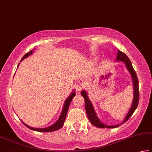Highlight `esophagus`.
<instances>
[{
	"label": "esophagus",
	"instance_id": "34e87169",
	"mask_svg": "<svg viewBox=\"0 0 152 152\" xmlns=\"http://www.w3.org/2000/svg\"><path fill=\"white\" fill-rule=\"evenodd\" d=\"M75 90L77 92H79L83 88V84L81 82H78L75 84Z\"/></svg>",
	"mask_w": 152,
	"mask_h": 152
}]
</instances>
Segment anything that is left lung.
I'll list each match as a JSON object with an SVG mask.
<instances>
[{"label":"left lung","instance_id":"left-lung-1","mask_svg":"<svg viewBox=\"0 0 152 152\" xmlns=\"http://www.w3.org/2000/svg\"><path fill=\"white\" fill-rule=\"evenodd\" d=\"M115 61L118 62H122L125 64L126 67L129 72L131 77L132 79V84H133V99L131 104V107H130V109L128 111V113L126 115L124 120L123 122L120 124L115 125V126H109L106 125L102 123L100 119L98 118V116L96 113V111L94 110V107L92 105V102L90 100L89 97L88 96V93L86 90H82L81 92V94L83 97L84 100H85V108L86 111L87 113L88 118L89 119L90 122L92 124H93L95 126L100 128H113L120 126L121 124H123L124 123L126 122V121L129 119L131 115L134 113L135 109H137V106H138L139 100V81L138 79H137V74L135 73L134 69H133L132 63L129 60V58L124 53L121 52V51L118 50V52L117 53Z\"/></svg>","mask_w":152,"mask_h":152}]
</instances>
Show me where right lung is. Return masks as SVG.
I'll use <instances>...</instances> for the list:
<instances>
[{
  "instance_id": "right-lung-1",
  "label": "right lung",
  "mask_w": 152,
  "mask_h": 152,
  "mask_svg": "<svg viewBox=\"0 0 152 152\" xmlns=\"http://www.w3.org/2000/svg\"><path fill=\"white\" fill-rule=\"evenodd\" d=\"M32 53H33V50H31L30 52L26 53V54L22 58V60H21L20 62H22L23 60L25 59V58H26L28 57L29 56L31 55ZM19 65H20V63H19V64H18V67L19 66ZM75 94H76V93L75 92V90H73V92H72L71 94H70L69 96H68V98H67V99H66V100H65V102H64V106H63V108H62V111L61 112V114H60L59 118H58V120L54 124H53L52 125H51L50 126H48V127H46V128H32V127L29 126H28L27 124H26L24 122H23L22 121V122L26 126L28 127V128H30V129L32 130H34V131L47 132H53V131H56V130H59L60 128H61L62 127L63 124H64L65 119H66L67 111H68V109H69V105H70V104H71V100H73V97L75 96Z\"/></svg>"
}]
</instances>
